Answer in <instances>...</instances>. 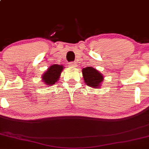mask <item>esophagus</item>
<instances>
[{"instance_id": "1", "label": "esophagus", "mask_w": 149, "mask_h": 149, "mask_svg": "<svg viewBox=\"0 0 149 149\" xmlns=\"http://www.w3.org/2000/svg\"><path fill=\"white\" fill-rule=\"evenodd\" d=\"M69 65L71 68H76V67H77V63L75 62H70L69 63Z\"/></svg>"}]
</instances>
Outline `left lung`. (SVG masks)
Here are the masks:
<instances>
[{
    "label": "left lung",
    "mask_w": 149,
    "mask_h": 149,
    "mask_svg": "<svg viewBox=\"0 0 149 149\" xmlns=\"http://www.w3.org/2000/svg\"><path fill=\"white\" fill-rule=\"evenodd\" d=\"M82 74L84 82L88 86L93 88H99L101 87L103 77L98 70L95 69L93 67H86L83 68Z\"/></svg>",
    "instance_id": "left-lung-1"
}]
</instances>
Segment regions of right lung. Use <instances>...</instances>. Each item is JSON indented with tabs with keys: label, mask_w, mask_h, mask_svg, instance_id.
Instances as JSON below:
<instances>
[{
	"label": "right lung",
	"mask_w": 149,
	"mask_h": 149,
	"mask_svg": "<svg viewBox=\"0 0 149 149\" xmlns=\"http://www.w3.org/2000/svg\"><path fill=\"white\" fill-rule=\"evenodd\" d=\"M63 67L61 65H52L42 76V80L47 86L54 85L58 81Z\"/></svg>",
	"instance_id": "add662e5"
}]
</instances>
